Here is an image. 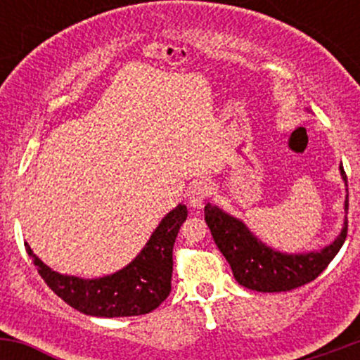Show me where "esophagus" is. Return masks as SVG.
<instances>
[{
  "label": "esophagus",
  "instance_id": "34e87169",
  "mask_svg": "<svg viewBox=\"0 0 360 360\" xmlns=\"http://www.w3.org/2000/svg\"><path fill=\"white\" fill-rule=\"evenodd\" d=\"M210 191H212V186H210V181L207 179H200V181H195L186 191V197H188V203L190 207L193 209H200L205 202V198L209 197Z\"/></svg>",
  "mask_w": 360,
  "mask_h": 360
}]
</instances>
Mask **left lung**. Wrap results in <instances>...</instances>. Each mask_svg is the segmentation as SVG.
I'll list each match as a JSON object with an SVG mask.
<instances>
[{
    "instance_id": "obj_1",
    "label": "left lung",
    "mask_w": 360,
    "mask_h": 360,
    "mask_svg": "<svg viewBox=\"0 0 360 360\" xmlns=\"http://www.w3.org/2000/svg\"><path fill=\"white\" fill-rule=\"evenodd\" d=\"M340 174L347 191L345 212H348V184L343 165H340ZM203 212L214 242L230 263L235 281L257 292L291 291L315 281L335 259L347 238L348 221L345 217L340 235L329 245L310 252L289 254L264 244L244 221L217 205L207 203Z\"/></svg>"
}]
</instances>
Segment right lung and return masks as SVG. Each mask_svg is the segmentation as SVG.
<instances>
[{"label":"right lung","instance_id":"add662e5","mask_svg":"<svg viewBox=\"0 0 360 360\" xmlns=\"http://www.w3.org/2000/svg\"><path fill=\"white\" fill-rule=\"evenodd\" d=\"M186 216V205L179 203L165 214L146 245L127 266L104 277L82 278L59 274L43 263L27 242L25 250L45 284L75 310L106 319L144 315L170 294L172 248Z\"/></svg>","mask_w":360,"mask_h":360}]
</instances>
